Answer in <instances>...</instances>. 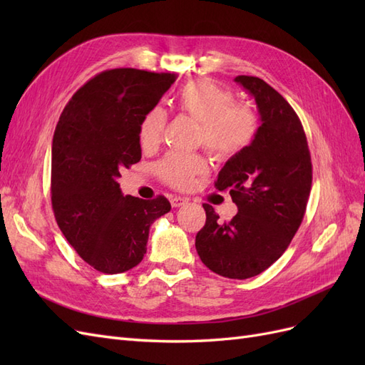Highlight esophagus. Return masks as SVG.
<instances>
[{"instance_id": "esophagus-1", "label": "esophagus", "mask_w": 365, "mask_h": 365, "mask_svg": "<svg viewBox=\"0 0 365 365\" xmlns=\"http://www.w3.org/2000/svg\"><path fill=\"white\" fill-rule=\"evenodd\" d=\"M187 202H189V200H185V197H181V196H172V197H170L172 207H182V205H185Z\"/></svg>"}]
</instances>
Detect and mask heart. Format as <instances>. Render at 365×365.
<instances>
[{"label": "heart", "mask_w": 365, "mask_h": 365, "mask_svg": "<svg viewBox=\"0 0 365 365\" xmlns=\"http://www.w3.org/2000/svg\"><path fill=\"white\" fill-rule=\"evenodd\" d=\"M176 106L201 123L200 143L217 158H230L248 149L259 132V117L247 105H236L235 96L210 81H193L176 96ZM168 123L161 106H153L143 117L138 138L143 149L157 148ZM208 164L197 153L172 152L158 164L157 172L164 182L176 189H190Z\"/></svg>", "instance_id": "1"}]
</instances>
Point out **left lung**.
<instances>
[{"mask_svg": "<svg viewBox=\"0 0 365 365\" xmlns=\"http://www.w3.org/2000/svg\"><path fill=\"white\" fill-rule=\"evenodd\" d=\"M235 81L256 101L260 126L252 145L231 157L215 182L217 190H230L237 215L220 224L215 208L204 204L205 225L195 245L208 269L244 280L289 247L306 212L312 163L302 121L283 96L259 77Z\"/></svg>", "mask_w": 365, "mask_h": 365, "instance_id": "left-lung-1", "label": "left lung"}]
</instances>
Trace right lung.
<instances>
[{"label":"right lung","instance_id":"right-lung-1","mask_svg":"<svg viewBox=\"0 0 365 365\" xmlns=\"http://www.w3.org/2000/svg\"><path fill=\"white\" fill-rule=\"evenodd\" d=\"M176 74L115 68L94 76L63 108L51 146V205L65 239L97 271H129L146 254L149 228L170 212L164 196L120 190V170L141 158L138 129Z\"/></svg>","mask_w":365,"mask_h":365}]
</instances>
